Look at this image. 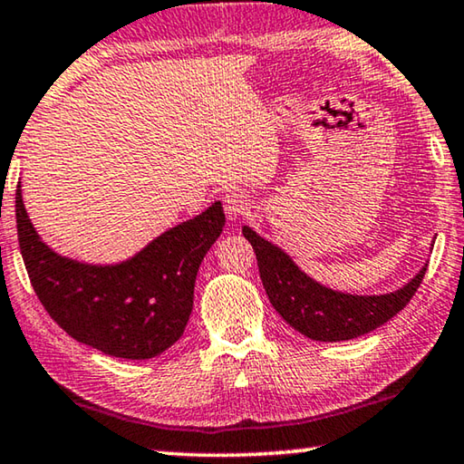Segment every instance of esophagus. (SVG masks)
Wrapping results in <instances>:
<instances>
[{"mask_svg":"<svg viewBox=\"0 0 464 464\" xmlns=\"http://www.w3.org/2000/svg\"><path fill=\"white\" fill-rule=\"evenodd\" d=\"M223 208H225V215L231 218V221H237L239 217L247 215L249 208H251V202L246 194L241 192H229L223 196Z\"/></svg>","mask_w":464,"mask_h":464,"instance_id":"esophagus-1","label":"esophagus"}]
</instances>
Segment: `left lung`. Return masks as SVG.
Returning <instances> with one entry per match:
<instances>
[{
  "label": "left lung",
  "instance_id": "left-lung-1",
  "mask_svg": "<svg viewBox=\"0 0 464 464\" xmlns=\"http://www.w3.org/2000/svg\"><path fill=\"white\" fill-rule=\"evenodd\" d=\"M243 237L256 251L260 278L272 307L298 334L317 342L354 340L387 324L411 301L428 268L423 266L418 276L395 293L376 296L343 295L311 280L285 251L249 227H243Z\"/></svg>",
  "mask_w": 464,
  "mask_h": 464
}]
</instances>
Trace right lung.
Segmentation results:
<instances>
[{
  "label": "right lung",
  "instance_id": "obj_1",
  "mask_svg": "<svg viewBox=\"0 0 464 464\" xmlns=\"http://www.w3.org/2000/svg\"><path fill=\"white\" fill-rule=\"evenodd\" d=\"M20 251L46 313L73 340L108 356L147 360L184 334L200 262L225 227L221 202L153 239L130 260L90 266L44 246L15 190Z\"/></svg>",
  "mask_w": 464,
  "mask_h": 464
}]
</instances>
